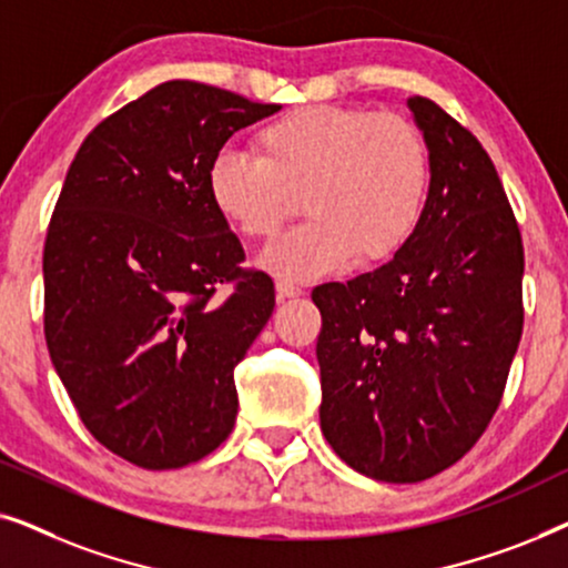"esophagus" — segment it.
<instances>
[{
  "mask_svg": "<svg viewBox=\"0 0 568 568\" xmlns=\"http://www.w3.org/2000/svg\"><path fill=\"white\" fill-rule=\"evenodd\" d=\"M300 294H305V290H302L300 284L290 282V278H278L276 282V297L278 300H292V297H300Z\"/></svg>",
  "mask_w": 568,
  "mask_h": 568,
  "instance_id": "34e87169",
  "label": "esophagus"
}]
</instances>
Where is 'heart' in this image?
Wrapping results in <instances>:
<instances>
[{
  "label": "heart",
  "instance_id": "heart-1",
  "mask_svg": "<svg viewBox=\"0 0 568 568\" xmlns=\"http://www.w3.org/2000/svg\"><path fill=\"white\" fill-rule=\"evenodd\" d=\"M258 158L224 146L209 165V199L247 240L274 237L297 212L310 220L276 240L261 266L290 278L331 274L354 258L379 263L422 220L429 150L398 113L307 105L255 134Z\"/></svg>",
  "mask_w": 568,
  "mask_h": 568
}]
</instances>
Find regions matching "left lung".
I'll use <instances>...</instances> for the list:
<instances>
[{"instance_id":"obj_1","label":"left lung","mask_w":568,"mask_h":568,"mask_svg":"<svg viewBox=\"0 0 568 568\" xmlns=\"http://www.w3.org/2000/svg\"><path fill=\"white\" fill-rule=\"evenodd\" d=\"M429 193L408 243L352 282L321 284V429L362 476L418 484L460 460L499 408L523 336V237L484 146L408 98Z\"/></svg>"}]
</instances>
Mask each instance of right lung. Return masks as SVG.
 <instances>
[{"label":"right lung","instance_id":"add662e5","mask_svg":"<svg viewBox=\"0 0 568 568\" xmlns=\"http://www.w3.org/2000/svg\"><path fill=\"white\" fill-rule=\"evenodd\" d=\"M278 108L162 82L98 123L67 173L43 247L45 344L82 424L139 468L196 463L235 426V367L276 294L243 274L206 178L235 131Z\"/></svg>","mask_w":568,"mask_h":568}]
</instances>
